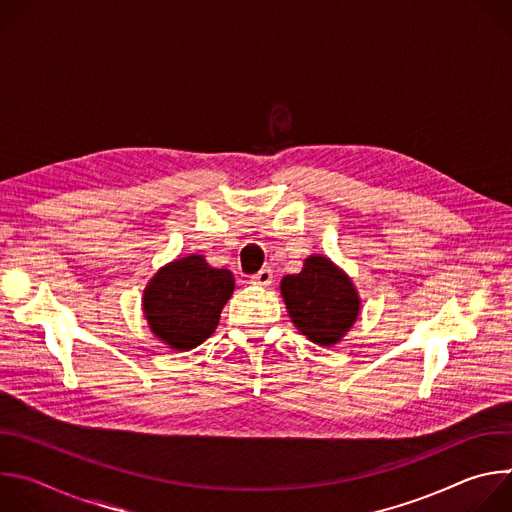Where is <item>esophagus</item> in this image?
<instances>
[{"label":"esophagus","mask_w":512,"mask_h":512,"mask_svg":"<svg viewBox=\"0 0 512 512\" xmlns=\"http://www.w3.org/2000/svg\"><path fill=\"white\" fill-rule=\"evenodd\" d=\"M271 281H273V271H271L269 267L261 269L259 273H255V275L251 277V283H253V285H261V287L271 285Z\"/></svg>","instance_id":"esophagus-1"}]
</instances>
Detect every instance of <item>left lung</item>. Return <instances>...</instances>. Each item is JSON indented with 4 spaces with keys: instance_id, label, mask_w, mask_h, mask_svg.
I'll use <instances>...</instances> for the list:
<instances>
[{
    "instance_id": "obj_1",
    "label": "left lung",
    "mask_w": 512,
    "mask_h": 512,
    "mask_svg": "<svg viewBox=\"0 0 512 512\" xmlns=\"http://www.w3.org/2000/svg\"><path fill=\"white\" fill-rule=\"evenodd\" d=\"M279 289L291 322L320 346L338 344L360 314L352 279L326 255H308L302 271L285 275Z\"/></svg>"
}]
</instances>
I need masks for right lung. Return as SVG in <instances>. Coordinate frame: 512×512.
Instances as JSON below:
<instances>
[{"instance_id":"obj_1","label":"right lung","mask_w":512,"mask_h":512,"mask_svg":"<svg viewBox=\"0 0 512 512\" xmlns=\"http://www.w3.org/2000/svg\"><path fill=\"white\" fill-rule=\"evenodd\" d=\"M233 291L229 269L212 267L192 253L160 267L148 281L141 298L143 318L170 350L186 352L212 336Z\"/></svg>"}]
</instances>
